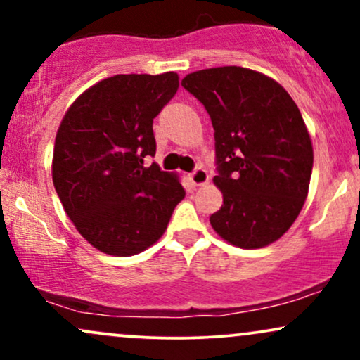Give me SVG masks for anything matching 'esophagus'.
Here are the masks:
<instances>
[{"instance_id":"1","label":"esophagus","mask_w":360,"mask_h":360,"mask_svg":"<svg viewBox=\"0 0 360 360\" xmlns=\"http://www.w3.org/2000/svg\"><path fill=\"white\" fill-rule=\"evenodd\" d=\"M189 179H191V183H193L194 186H203V184L208 183L210 176H208V172H206V169H203V167H196V169H194V171L191 172V174H189Z\"/></svg>"}]
</instances>
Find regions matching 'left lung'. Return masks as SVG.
<instances>
[{
    "label": "left lung",
    "instance_id": "1",
    "mask_svg": "<svg viewBox=\"0 0 360 360\" xmlns=\"http://www.w3.org/2000/svg\"><path fill=\"white\" fill-rule=\"evenodd\" d=\"M181 84L212 118L223 205L214 232L260 249L288 232L308 196L311 139L298 106L271 77L237 65L188 74Z\"/></svg>",
    "mask_w": 360,
    "mask_h": 360
}]
</instances>
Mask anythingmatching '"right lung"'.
<instances>
[{
  "mask_svg": "<svg viewBox=\"0 0 360 360\" xmlns=\"http://www.w3.org/2000/svg\"><path fill=\"white\" fill-rule=\"evenodd\" d=\"M179 88L176 72L117 74L91 86L62 118L52 179L65 213L98 250L135 255L166 232L184 188L155 162L154 118Z\"/></svg>",
  "mask_w": 360,
  "mask_h": 360,
  "instance_id": "obj_1",
  "label": "right lung"
}]
</instances>
